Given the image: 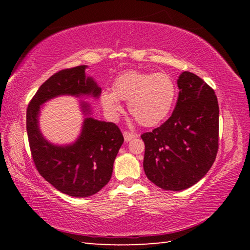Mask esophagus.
I'll return each mask as SVG.
<instances>
[{
  "label": "esophagus",
  "instance_id": "34e87169",
  "mask_svg": "<svg viewBox=\"0 0 250 250\" xmlns=\"http://www.w3.org/2000/svg\"><path fill=\"white\" fill-rule=\"evenodd\" d=\"M124 137H125V141L129 142L135 137V134L132 132H129V131H124Z\"/></svg>",
  "mask_w": 250,
  "mask_h": 250
}]
</instances>
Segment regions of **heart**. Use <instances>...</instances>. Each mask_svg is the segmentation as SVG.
Here are the masks:
<instances>
[{
  "mask_svg": "<svg viewBox=\"0 0 250 250\" xmlns=\"http://www.w3.org/2000/svg\"><path fill=\"white\" fill-rule=\"evenodd\" d=\"M176 94V84L168 74L128 70L113 80L112 91L101 92L100 103L110 116L116 117L122 109L120 100L128 101L135 119L145 126H154L171 112Z\"/></svg>",
  "mask_w": 250,
  "mask_h": 250,
  "instance_id": "obj_1",
  "label": "heart"
}]
</instances>
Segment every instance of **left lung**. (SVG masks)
Here are the masks:
<instances>
[{
  "mask_svg": "<svg viewBox=\"0 0 250 250\" xmlns=\"http://www.w3.org/2000/svg\"><path fill=\"white\" fill-rule=\"evenodd\" d=\"M177 86L179 98L172 116L141 135L146 175L167 191L196 184L209 171L218 151L219 108L215 91L189 71L180 75Z\"/></svg>",
  "mask_w": 250,
  "mask_h": 250,
  "instance_id": "obj_1",
  "label": "left lung"
}]
</instances>
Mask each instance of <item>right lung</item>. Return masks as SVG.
<instances>
[{
	"instance_id": "1",
	"label": "right lung",
	"mask_w": 250,
	"mask_h": 250,
	"mask_svg": "<svg viewBox=\"0 0 250 250\" xmlns=\"http://www.w3.org/2000/svg\"><path fill=\"white\" fill-rule=\"evenodd\" d=\"M87 66L62 69L39 88L26 111V131L34 164L44 179L59 192L87 197L99 192L111 179L113 162L124 135L112 122L90 117L89 104L80 103L84 116L82 132L71 145L56 146L43 137L39 125L41 105L58 96L99 98L101 88L84 74Z\"/></svg>"
}]
</instances>
